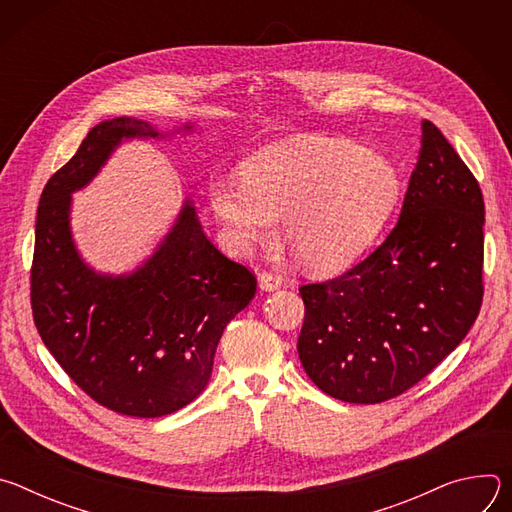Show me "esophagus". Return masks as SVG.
I'll return each mask as SVG.
<instances>
[{"mask_svg":"<svg viewBox=\"0 0 512 512\" xmlns=\"http://www.w3.org/2000/svg\"><path fill=\"white\" fill-rule=\"evenodd\" d=\"M259 287L263 291H275V289L281 287V277L277 273H273V271H263L259 275Z\"/></svg>","mask_w":512,"mask_h":512,"instance_id":"esophagus-1","label":"esophagus"}]
</instances>
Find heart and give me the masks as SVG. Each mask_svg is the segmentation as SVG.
I'll return each instance as SVG.
<instances>
[{"instance_id": "b5f03b06", "label": "heart", "mask_w": 512, "mask_h": 512, "mask_svg": "<svg viewBox=\"0 0 512 512\" xmlns=\"http://www.w3.org/2000/svg\"><path fill=\"white\" fill-rule=\"evenodd\" d=\"M399 186V172L385 156L348 139L300 135L251 158L245 180H214L208 198L237 247L271 239L283 218L285 237L306 265L334 273L369 249Z\"/></svg>"}]
</instances>
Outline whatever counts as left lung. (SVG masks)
<instances>
[{
    "label": "left lung",
    "instance_id": "obj_1",
    "mask_svg": "<svg viewBox=\"0 0 512 512\" xmlns=\"http://www.w3.org/2000/svg\"><path fill=\"white\" fill-rule=\"evenodd\" d=\"M484 200L431 121L399 221L344 275L300 287L298 354L308 377L346 403L405 393L468 334L482 306Z\"/></svg>",
    "mask_w": 512,
    "mask_h": 512
}]
</instances>
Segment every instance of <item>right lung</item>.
Listing matches in <instances>:
<instances>
[{
	"label": "right lung",
	"instance_id": "add662e5",
	"mask_svg": "<svg viewBox=\"0 0 512 512\" xmlns=\"http://www.w3.org/2000/svg\"><path fill=\"white\" fill-rule=\"evenodd\" d=\"M192 133L186 123L176 133ZM152 123L95 125L44 186L36 216L32 314L64 373L97 403L162 417L206 387L227 324L255 298L257 279L204 235L192 200L156 251L121 275L95 271L70 231L72 192L85 188L127 139H164Z\"/></svg>",
	"mask_w": 512,
	"mask_h": 512
}]
</instances>
